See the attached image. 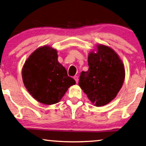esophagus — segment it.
Returning a JSON list of instances; mask_svg holds the SVG:
<instances>
[{"instance_id": "34e87169", "label": "esophagus", "mask_w": 146, "mask_h": 146, "mask_svg": "<svg viewBox=\"0 0 146 146\" xmlns=\"http://www.w3.org/2000/svg\"><path fill=\"white\" fill-rule=\"evenodd\" d=\"M73 78H74V79L75 80L76 83H77V84H78V78L77 76H75V77H74Z\"/></svg>"}]
</instances>
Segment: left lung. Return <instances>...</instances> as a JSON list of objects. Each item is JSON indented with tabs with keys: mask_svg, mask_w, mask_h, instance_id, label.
Masks as SVG:
<instances>
[{
	"mask_svg": "<svg viewBox=\"0 0 146 146\" xmlns=\"http://www.w3.org/2000/svg\"><path fill=\"white\" fill-rule=\"evenodd\" d=\"M96 47V52L89 53V69L80 73L78 85L94 105L101 106L116 97L125 72L123 62L112 48L102 44Z\"/></svg>",
	"mask_w": 146,
	"mask_h": 146,
	"instance_id": "obj_1",
	"label": "left lung"
}]
</instances>
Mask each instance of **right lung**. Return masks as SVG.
<instances>
[{
    "mask_svg": "<svg viewBox=\"0 0 146 146\" xmlns=\"http://www.w3.org/2000/svg\"><path fill=\"white\" fill-rule=\"evenodd\" d=\"M22 78L28 92L42 104L58 103L75 80L58 61L56 49L45 45L30 55L22 69Z\"/></svg>",
    "mask_w": 146,
    "mask_h": 146,
    "instance_id": "1",
    "label": "right lung"
}]
</instances>
